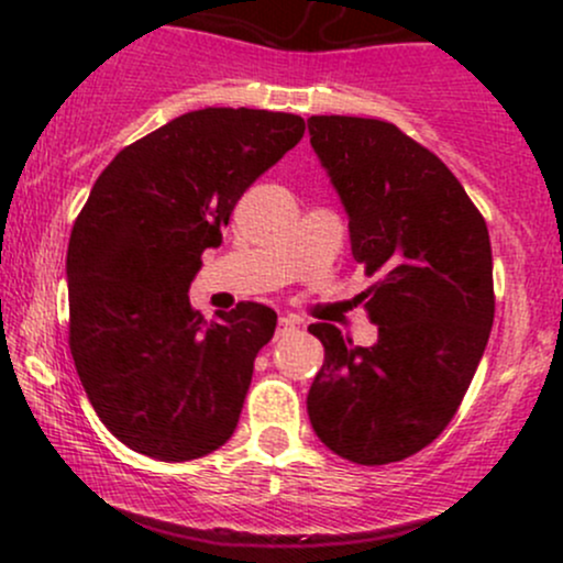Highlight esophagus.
Listing matches in <instances>:
<instances>
[{
	"label": "esophagus",
	"mask_w": 563,
	"mask_h": 563,
	"mask_svg": "<svg viewBox=\"0 0 563 563\" xmlns=\"http://www.w3.org/2000/svg\"><path fill=\"white\" fill-rule=\"evenodd\" d=\"M296 325H299V320L290 318V314H283V318L277 320V335H286L290 331H296Z\"/></svg>",
	"instance_id": "1"
}]
</instances>
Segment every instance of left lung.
Listing matches in <instances>:
<instances>
[{
    "instance_id": "8db88e82",
    "label": "left lung",
    "mask_w": 563,
    "mask_h": 563,
    "mask_svg": "<svg viewBox=\"0 0 563 563\" xmlns=\"http://www.w3.org/2000/svg\"><path fill=\"white\" fill-rule=\"evenodd\" d=\"M307 129L354 260L378 275L363 294L376 344L309 325L325 346L309 423L335 455L384 466L434 442L474 378L495 318L489 232L455 174L394 124L312 115Z\"/></svg>"
}]
</instances>
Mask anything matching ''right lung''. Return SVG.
<instances>
[{"label":"right lung","instance_id":"right-lung-1","mask_svg":"<svg viewBox=\"0 0 563 563\" xmlns=\"http://www.w3.org/2000/svg\"><path fill=\"white\" fill-rule=\"evenodd\" d=\"M303 134L294 113L203 108L124 147L70 230V354L115 439L158 461L203 457L235 431L275 309L190 307L200 254Z\"/></svg>","mask_w":563,"mask_h":563}]
</instances>
